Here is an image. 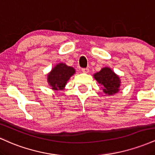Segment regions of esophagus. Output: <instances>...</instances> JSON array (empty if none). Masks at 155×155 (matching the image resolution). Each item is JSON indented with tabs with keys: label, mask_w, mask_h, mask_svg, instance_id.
Listing matches in <instances>:
<instances>
[{
	"label": "esophagus",
	"mask_w": 155,
	"mask_h": 155,
	"mask_svg": "<svg viewBox=\"0 0 155 155\" xmlns=\"http://www.w3.org/2000/svg\"><path fill=\"white\" fill-rule=\"evenodd\" d=\"M81 71H82L83 73L87 74V73L89 72V68H81Z\"/></svg>",
	"instance_id": "34e87169"
}]
</instances>
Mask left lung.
Instances as JSON below:
<instances>
[{
  "instance_id": "obj_1",
  "label": "left lung",
  "mask_w": 155,
  "mask_h": 155,
  "mask_svg": "<svg viewBox=\"0 0 155 155\" xmlns=\"http://www.w3.org/2000/svg\"><path fill=\"white\" fill-rule=\"evenodd\" d=\"M93 76L96 81L101 85L104 93L112 95L120 91L121 84L120 77L110 68H103L100 71Z\"/></svg>"
}]
</instances>
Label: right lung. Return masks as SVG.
Instances as JSON below:
<instances>
[{
  "label": "right lung",
  "mask_w": 155,
  "mask_h": 155,
  "mask_svg": "<svg viewBox=\"0 0 155 155\" xmlns=\"http://www.w3.org/2000/svg\"><path fill=\"white\" fill-rule=\"evenodd\" d=\"M76 73L73 67L68 66L65 63H59L51 69L47 75V81L53 90H62L67 81Z\"/></svg>",
  "instance_id": "obj_1"
}]
</instances>
